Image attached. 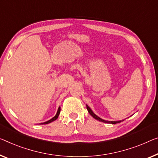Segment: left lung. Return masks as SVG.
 Instances as JSON below:
<instances>
[{
  "label": "left lung",
  "mask_w": 158,
  "mask_h": 158,
  "mask_svg": "<svg viewBox=\"0 0 158 158\" xmlns=\"http://www.w3.org/2000/svg\"><path fill=\"white\" fill-rule=\"evenodd\" d=\"M86 109L87 110H88V112L90 114V115L91 116H92L93 118H94L98 120V121H102V122H103V123H112V124H116V123H121V121H105V120H103L102 118H99L98 116H96V115L94 114V113L92 111V110H91L90 108H89L88 106V105H86Z\"/></svg>",
  "instance_id": "8db88e82"
}]
</instances>
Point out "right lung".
Returning <instances> with one entry per match:
<instances>
[{
	"instance_id": "add662e5",
	"label": "right lung",
	"mask_w": 158,
	"mask_h": 158,
	"mask_svg": "<svg viewBox=\"0 0 158 158\" xmlns=\"http://www.w3.org/2000/svg\"><path fill=\"white\" fill-rule=\"evenodd\" d=\"M60 110H61L60 107H59V109H58V110H57V112H56V114L55 115V116H54V117L50 119V120H49V121H48L44 122V123H42L41 124H48V123H51V122L55 121L56 119H57L59 115H60Z\"/></svg>"
}]
</instances>
